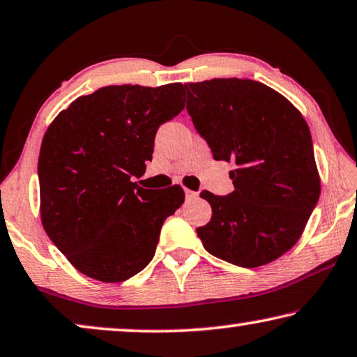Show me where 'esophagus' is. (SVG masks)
<instances>
[{
    "label": "esophagus",
    "mask_w": 357,
    "mask_h": 357,
    "mask_svg": "<svg viewBox=\"0 0 357 357\" xmlns=\"http://www.w3.org/2000/svg\"><path fill=\"white\" fill-rule=\"evenodd\" d=\"M185 196H187V199H188V201H191V199H196V198H198V191H193V190L185 188Z\"/></svg>",
    "instance_id": "esophagus-1"
}]
</instances>
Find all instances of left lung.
Listing matches in <instances>:
<instances>
[{
  "instance_id": "obj_1",
  "label": "left lung",
  "mask_w": 357,
  "mask_h": 357,
  "mask_svg": "<svg viewBox=\"0 0 357 357\" xmlns=\"http://www.w3.org/2000/svg\"><path fill=\"white\" fill-rule=\"evenodd\" d=\"M187 111L215 161L234 164L235 190L201 191L213 217L196 234L211 255L259 267L301 238L320 196L307 122L285 96L250 79L185 84Z\"/></svg>"
}]
</instances>
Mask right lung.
Masks as SVG:
<instances>
[{
    "label": "right lung",
    "instance_id": "1",
    "mask_svg": "<svg viewBox=\"0 0 357 357\" xmlns=\"http://www.w3.org/2000/svg\"><path fill=\"white\" fill-rule=\"evenodd\" d=\"M183 85L102 86L77 98L40 148V215L51 241L84 275L123 282L153 259L183 188L132 182L151 161L161 123L183 109Z\"/></svg>",
    "mask_w": 357,
    "mask_h": 357
}]
</instances>
